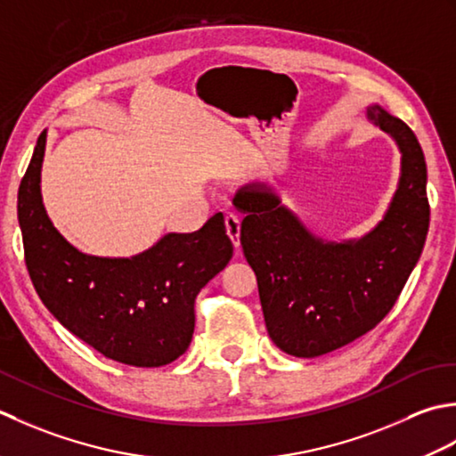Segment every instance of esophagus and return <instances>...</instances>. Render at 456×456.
<instances>
[{"instance_id":"1","label":"esophagus","mask_w":456,"mask_h":456,"mask_svg":"<svg viewBox=\"0 0 456 456\" xmlns=\"http://www.w3.org/2000/svg\"><path fill=\"white\" fill-rule=\"evenodd\" d=\"M224 222H226V232H228V236L232 240V244L238 248L240 246V216L232 215V212H230V215H226Z\"/></svg>"}]
</instances>
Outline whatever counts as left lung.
I'll use <instances>...</instances> for the list:
<instances>
[{
	"label": "left lung",
	"instance_id": "obj_1",
	"mask_svg": "<svg viewBox=\"0 0 456 456\" xmlns=\"http://www.w3.org/2000/svg\"><path fill=\"white\" fill-rule=\"evenodd\" d=\"M366 118L394 139L399 181L384 218L368 234L324 240L281 202L272 184H241V249L257 277L269 338L297 358L337 350L371 330L395 305L429 230L427 165L407 124L378 106Z\"/></svg>",
	"mask_w": 456,
	"mask_h": 456
}]
</instances>
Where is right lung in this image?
Masks as SVG:
<instances>
[{
	"instance_id": "1",
	"label": "right lung",
	"mask_w": 456,
	"mask_h": 456,
	"mask_svg": "<svg viewBox=\"0 0 456 456\" xmlns=\"http://www.w3.org/2000/svg\"><path fill=\"white\" fill-rule=\"evenodd\" d=\"M46 129L17 197L25 264L43 305L100 354L137 368L171 364L194 332V299L232 259L224 215L191 234L169 232L129 257L90 256L54 228L41 194Z\"/></svg>"
}]
</instances>
